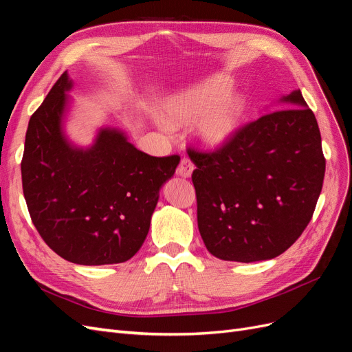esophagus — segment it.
<instances>
[{
	"label": "esophagus",
	"instance_id": "obj_1",
	"mask_svg": "<svg viewBox=\"0 0 352 352\" xmlns=\"http://www.w3.org/2000/svg\"><path fill=\"white\" fill-rule=\"evenodd\" d=\"M194 163L190 162L189 158L184 157L182 160H180V164L177 166V175L182 176V177H190V175H192L194 172Z\"/></svg>",
	"mask_w": 352,
	"mask_h": 352
}]
</instances>
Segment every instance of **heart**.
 I'll use <instances>...</instances> for the list:
<instances>
[{
    "mask_svg": "<svg viewBox=\"0 0 352 352\" xmlns=\"http://www.w3.org/2000/svg\"><path fill=\"white\" fill-rule=\"evenodd\" d=\"M225 76H214L198 87L180 92L164 105L166 123L172 127L195 122V135L206 148H220L238 132L245 111L239 94Z\"/></svg>",
    "mask_w": 352,
    "mask_h": 352,
    "instance_id": "heart-1",
    "label": "heart"
}]
</instances>
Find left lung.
Listing matches in <instances>:
<instances>
[{"label":"left lung","mask_w":352,"mask_h":352,"mask_svg":"<svg viewBox=\"0 0 352 352\" xmlns=\"http://www.w3.org/2000/svg\"><path fill=\"white\" fill-rule=\"evenodd\" d=\"M214 151L189 148L201 238L214 257L252 263L285 252L310 223L326 160L300 89Z\"/></svg>","instance_id":"left-lung-1"}]
</instances>
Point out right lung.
<instances>
[{
  "label": "right lung",
  "mask_w": 352,
  "mask_h": 352,
  "mask_svg": "<svg viewBox=\"0 0 352 352\" xmlns=\"http://www.w3.org/2000/svg\"><path fill=\"white\" fill-rule=\"evenodd\" d=\"M72 87L65 72L29 120L22 158L29 214L65 260L123 263L142 247L160 188L175 175L180 157L148 155L110 127L100 129L89 148L70 144L63 120Z\"/></svg>",
  "instance_id": "1"
}]
</instances>
